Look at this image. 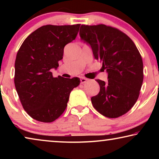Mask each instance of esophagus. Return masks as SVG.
Returning <instances> with one entry per match:
<instances>
[{
	"mask_svg": "<svg viewBox=\"0 0 159 159\" xmlns=\"http://www.w3.org/2000/svg\"><path fill=\"white\" fill-rule=\"evenodd\" d=\"M87 81H88V79H86V78H84V77H82L81 79H80V82H81L82 84L85 83Z\"/></svg>",
	"mask_w": 159,
	"mask_h": 159,
	"instance_id": "obj_1",
	"label": "esophagus"
}]
</instances>
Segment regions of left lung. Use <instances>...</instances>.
Returning <instances> with one entry per match:
<instances>
[{
	"mask_svg": "<svg viewBox=\"0 0 159 159\" xmlns=\"http://www.w3.org/2000/svg\"><path fill=\"white\" fill-rule=\"evenodd\" d=\"M80 35L90 45L95 59L103 62L108 81L95 80L100 92L91 98L100 114L117 118L129 111L138 101L143 82V63L135 44L117 28L105 25H82Z\"/></svg>",
	"mask_w": 159,
	"mask_h": 159,
	"instance_id": "obj_1",
	"label": "left lung"
}]
</instances>
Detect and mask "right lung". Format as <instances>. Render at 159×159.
Masks as SVG:
<instances>
[{
    "mask_svg": "<svg viewBox=\"0 0 159 159\" xmlns=\"http://www.w3.org/2000/svg\"><path fill=\"white\" fill-rule=\"evenodd\" d=\"M80 27L42 26L25 39L17 52L15 88L24 109L37 121L57 119L66 109L71 91L80 83L78 77H53L51 71L58 66L64 46L75 40Z\"/></svg>",
    "mask_w": 159,
    "mask_h": 159,
    "instance_id": "obj_1",
    "label": "right lung"
}]
</instances>
